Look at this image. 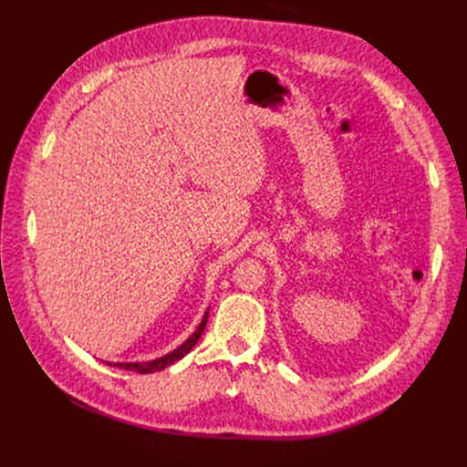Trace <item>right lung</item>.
Returning a JSON list of instances; mask_svg holds the SVG:
<instances>
[{
	"instance_id": "obj_1",
	"label": "right lung",
	"mask_w": 467,
	"mask_h": 467,
	"mask_svg": "<svg viewBox=\"0 0 467 467\" xmlns=\"http://www.w3.org/2000/svg\"><path fill=\"white\" fill-rule=\"evenodd\" d=\"M206 322H208V310L204 312V317L202 322L199 324V327L194 329V333L183 342V345H180L176 350H171L168 354H164L162 358H157V359H151V361H108V365L111 367H119V369H127V371H134V373H140V375H147V373H155V371H162L164 367L176 363L178 359H182L183 356H187L191 352V348L196 345V340L201 338L204 327H206Z\"/></svg>"
}]
</instances>
